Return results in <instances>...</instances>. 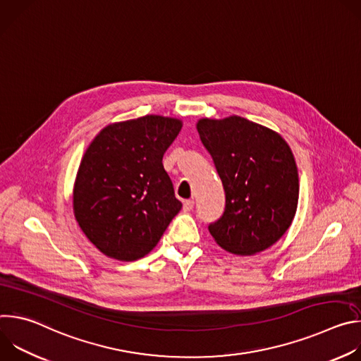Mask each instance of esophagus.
Here are the masks:
<instances>
[{"instance_id":"esophagus-1","label":"esophagus","mask_w":361,"mask_h":361,"mask_svg":"<svg viewBox=\"0 0 361 361\" xmlns=\"http://www.w3.org/2000/svg\"><path fill=\"white\" fill-rule=\"evenodd\" d=\"M194 209V200H185L183 202V210L184 212H191Z\"/></svg>"}]
</instances>
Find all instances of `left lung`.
<instances>
[{
  "instance_id": "left-lung-1",
  "label": "left lung",
  "mask_w": 361,
  "mask_h": 361,
  "mask_svg": "<svg viewBox=\"0 0 361 361\" xmlns=\"http://www.w3.org/2000/svg\"><path fill=\"white\" fill-rule=\"evenodd\" d=\"M197 130L226 191L223 216L209 226L220 247L252 255L288 230L298 202V173L288 144L276 131L233 116L201 118Z\"/></svg>"
}]
</instances>
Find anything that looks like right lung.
<instances>
[{
  "instance_id": "obj_1",
  "label": "right lung",
  "mask_w": 361,
  "mask_h": 361,
  "mask_svg": "<svg viewBox=\"0 0 361 361\" xmlns=\"http://www.w3.org/2000/svg\"><path fill=\"white\" fill-rule=\"evenodd\" d=\"M181 127L177 118L144 116L107 126L88 145L73 205L78 226L102 254L141 259L181 210L163 166Z\"/></svg>"
}]
</instances>
